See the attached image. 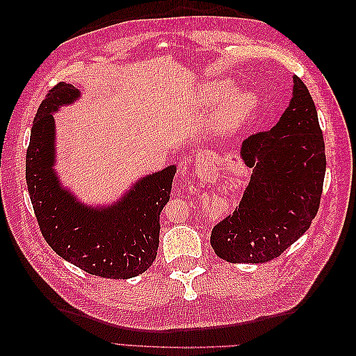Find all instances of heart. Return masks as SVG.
I'll use <instances>...</instances> for the list:
<instances>
[{"instance_id": "1", "label": "heart", "mask_w": 356, "mask_h": 356, "mask_svg": "<svg viewBox=\"0 0 356 356\" xmlns=\"http://www.w3.org/2000/svg\"><path fill=\"white\" fill-rule=\"evenodd\" d=\"M230 92V86L227 83H211L204 88V98L208 102H218L222 99L225 95ZM257 106V98L254 93L250 92H241L230 96L222 104V108L220 113V123L224 129H233L242 126L250 115L254 113Z\"/></svg>"}]
</instances>
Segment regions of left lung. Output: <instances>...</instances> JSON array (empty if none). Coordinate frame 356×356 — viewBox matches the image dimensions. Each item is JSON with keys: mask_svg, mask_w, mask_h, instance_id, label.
Here are the masks:
<instances>
[{"mask_svg": "<svg viewBox=\"0 0 356 356\" xmlns=\"http://www.w3.org/2000/svg\"><path fill=\"white\" fill-rule=\"evenodd\" d=\"M281 120L242 143L254 168L233 213L211 233V246L229 263L277 258L316 217L325 177V144L315 102L300 77ZM257 163H254V160Z\"/></svg>", "mask_w": 356, "mask_h": 356, "instance_id": "1", "label": "left lung"}]
</instances>
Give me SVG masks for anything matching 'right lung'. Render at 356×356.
<instances>
[{"mask_svg": "<svg viewBox=\"0 0 356 356\" xmlns=\"http://www.w3.org/2000/svg\"><path fill=\"white\" fill-rule=\"evenodd\" d=\"M79 89L59 83L38 106L26 152V186L42 238L63 260L86 273L108 279L141 275L156 260L160 212L170 199L177 166L143 178L106 209H88L60 188L55 161L51 113L79 98Z\"/></svg>", "mask_w": 356, "mask_h": 356, "instance_id": "right-lung-1", "label": "right lung"}]
</instances>
